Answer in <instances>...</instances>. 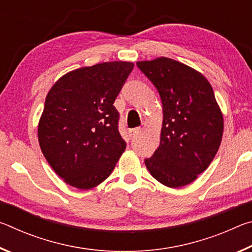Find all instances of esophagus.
I'll list each match as a JSON object with an SVG mask.
<instances>
[{"label":"esophagus","instance_id":"34e87169","mask_svg":"<svg viewBox=\"0 0 252 252\" xmlns=\"http://www.w3.org/2000/svg\"><path fill=\"white\" fill-rule=\"evenodd\" d=\"M139 132H140V127H134V129H130L129 130L130 135H135V134H138Z\"/></svg>","mask_w":252,"mask_h":252}]
</instances>
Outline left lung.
<instances>
[{"label": "left lung", "instance_id": "left-lung-1", "mask_svg": "<svg viewBox=\"0 0 252 252\" xmlns=\"http://www.w3.org/2000/svg\"><path fill=\"white\" fill-rule=\"evenodd\" d=\"M162 102L160 144L144 160L151 176L169 188L193 182L220 147L223 116L211 84L192 67L169 58L136 62Z\"/></svg>", "mask_w": 252, "mask_h": 252}]
</instances>
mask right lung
Here are the masks:
<instances>
[{
  "instance_id": "right-lung-1",
  "label": "right lung",
  "mask_w": 252,
  "mask_h": 252,
  "mask_svg": "<svg viewBox=\"0 0 252 252\" xmlns=\"http://www.w3.org/2000/svg\"><path fill=\"white\" fill-rule=\"evenodd\" d=\"M132 62H104L61 76L45 97L37 126L42 153L71 187L88 190L113 171L126 150L114 101Z\"/></svg>"
}]
</instances>
